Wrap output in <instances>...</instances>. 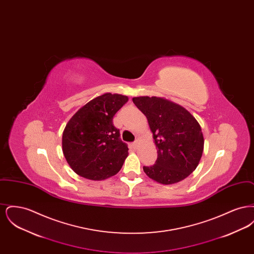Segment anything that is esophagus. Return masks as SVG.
<instances>
[{"label":"esophagus","instance_id":"1","mask_svg":"<svg viewBox=\"0 0 254 254\" xmlns=\"http://www.w3.org/2000/svg\"><path fill=\"white\" fill-rule=\"evenodd\" d=\"M133 147L134 148H137L138 146H139V142H138V140H136V141H134L132 143Z\"/></svg>","mask_w":254,"mask_h":254}]
</instances>
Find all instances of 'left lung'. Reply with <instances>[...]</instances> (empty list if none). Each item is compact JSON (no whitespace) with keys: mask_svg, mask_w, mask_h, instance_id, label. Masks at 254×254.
Instances as JSON below:
<instances>
[{"mask_svg":"<svg viewBox=\"0 0 254 254\" xmlns=\"http://www.w3.org/2000/svg\"><path fill=\"white\" fill-rule=\"evenodd\" d=\"M134 105L145 117L153 133L157 160L143 167L145 174L163 185L175 184L191 174L204 149L200 125L181 106L159 97H135Z\"/></svg>","mask_w":254,"mask_h":254,"instance_id":"left-lung-1","label":"left lung"}]
</instances>
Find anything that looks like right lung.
<instances>
[{"label":"right lung","instance_id":"1","mask_svg":"<svg viewBox=\"0 0 254 254\" xmlns=\"http://www.w3.org/2000/svg\"><path fill=\"white\" fill-rule=\"evenodd\" d=\"M127 101V96L106 93L88 102L67 123L63 152L78 175L104 180L121 169L128 147L112 120Z\"/></svg>","mask_w":254,"mask_h":254}]
</instances>
